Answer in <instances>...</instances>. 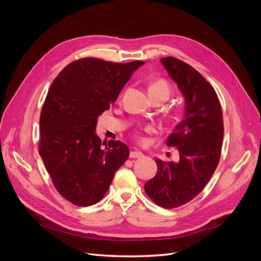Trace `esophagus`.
I'll return each mask as SVG.
<instances>
[{
	"instance_id": "34e87169",
	"label": "esophagus",
	"mask_w": 261,
	"mask_h": 261,
	"mask_svg": "<svg viewBox=\"0 0 261 261\" xmlns=\"http://www.w3.org/2000/svg\"><path fill=\"white\" fill-rule=\"evenodd\" d=\"M144 156V153L141 151H138V150H135V151H132L129 153V158H132V159H136V158H143Z\"/></svg>"
}]
</instances>
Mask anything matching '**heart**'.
<instances>
[{"label":"heart","mask_w":261,"mask_h":261,"mask_svg":"<svg viewBox=\"0 0 261 261\" xmlns=\"http://www.w3.org/2000/svg\"><path fill=\"white\" fill-rule=\"evenodd\" d=\"M153 88H156V89H161L163 91L167 92L169 94V87L167 86V84H165L164 82H155L153 83L151 86H150L149 89H153ZM148 130H151V127L147 128Z\"/></svg>","instance_id":"obj_1"}]
</instances>
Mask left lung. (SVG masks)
<instances>
[{"label":"left lung","mask_w":261,"mask_h":261,"mask_svg":"<svg viewBox=\"0 0 261 261\" xmlns=\"http://www.w3.org/2000/svg\"><path fill=\"white\" fill-rule=\"evenodd\" d=\"M185 100L184 117L167 145L177 147L179 160L155 159L158 172L145 192L163 208L181 206L198 195L216 171L223 140V115L212 86L195 68L175 58L160 60Z\"/></svg>","instance_id":"8db88e82"}]
</instances>
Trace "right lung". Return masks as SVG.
Instances as JSON below:
<instances>
[{
	"mask_svg": "<svg viewBox=\"0 0 261 261\" xmlns=\"http://www.w3.org/2000/svg\"><path fill=\"white\" fill-rule=\"evenodd\" d=\"M143 61H75L53 81L40 115L39 153L57 191L76 206L100 201L129 149L120 140L102 144L98 117L116 101Z\"/></svg>",
	"mask_w": 261,
	"mask_h": 261,
	"instance_id": "1",
	"label": "right lung"
}]
</instances>
